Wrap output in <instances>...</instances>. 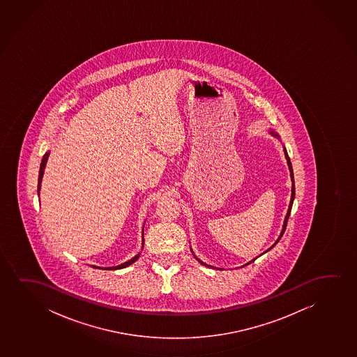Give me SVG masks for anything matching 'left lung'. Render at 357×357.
I'll use <instances>...</instances> for the list:
<instances>
[{
  "mask_svg": "<svg viewBox=\"0 0 357 357\" xmlns=\"http://www.w3.org/2000/svg\"><path fill=\"white\" fill-rule=\"evenodd\" d=\"M268 132H269V134H271V135H273V137H277V139H279V140H280V137H279L278 134H277V132H274V130H268ZM283 150H284V155H285V158H287V163H288L289 172H290V178H291V183H293V185H291V197H290V202H289L288 212H287V215H285V218H284L283 228H282V231H280V234H279L278 239H277V241H275V243H274V244L272 245V246H271V248H269L268 250H266V251H264V254H266V252H267V251H269V250L273 249L274 246H275V244H277V243H278L279 240H280V238H282V236H283L284 230H285V228H287V223H288L289 215H290V211H291V207H293L294 199H295V183H294L293 167H291V162H290V158H289L288 152H287V149H285V146H283ZM191 251H192V250H191ZM264 254H261V255H264ZM261 255H259V256H261ZM194 256H195V255H194ZM257 257H259V256H257ZM257 257H256V259H257ZM195 259H197V261H199V262H200L201 264H204V266H207V267H212V266H210V264H205V262H202V261H201V259H197V257H196V256H195ZM251 259V261H250V262H248V264H251V262H254L255 259ZM246 264H244V266H246ZM244 266H243V267H244ZM212 268H217V267H212ZM217 269H218V268H217Z\"/></svg>",
  "mask_w": 357,
  "mask_h": 357,
  "instance_id": "left-lung-1",
  "label": "left lung"
}]
</instances>
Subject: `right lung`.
I'll return each mask as SVG.
<instances>
[{
    "mask_svg": "<svg viewBox=\"0 0 357 357\" xmlns=\"http://www.w3.org/2000/svg\"><path fill=\"white\" fill-rule=\"evenodd\" d=\"M49 155L50 151L45 153L44 157H43V161H41V165H40L39 181H38V194H39V195L40 189H41V181H43V176H44L45 167H46V163H47V160H49ZM142 248H144V228H142ZM139 257H140V252L135 255L132 259H129L127 262L118 264V266H114V267H98V266H91V267H93V268L111 269V271H114V269L126 268L128 266H130V264H134Z\"/></svg>",
    "mask_w": 357,
    "mask_h": 357,
    "instance_id": "add662e5",
    "label": "right lung"
}]
</instances>
